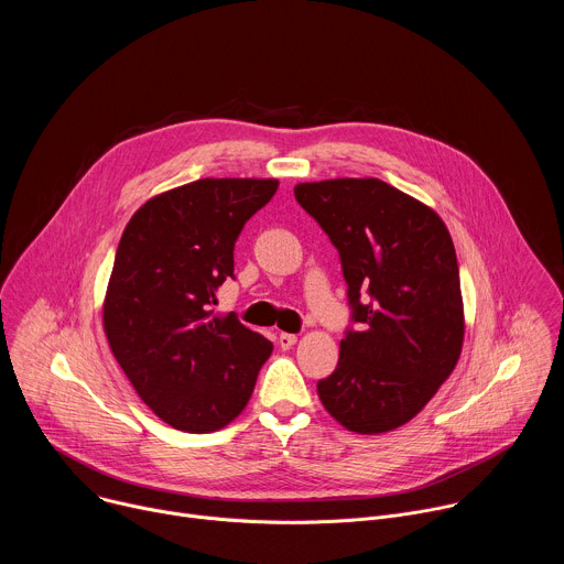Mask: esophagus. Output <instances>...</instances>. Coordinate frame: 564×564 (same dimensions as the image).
Listing matches in <instances>:
<instances>
[{"label":"esophagus","mask_w":564,"mask_h":564,"mask_svg":"<svg viewBox=\"0 0 564 564\" xmlns=\"http://www.w3.org/2000/svg\"><path fill=\"white\" fill-rule=\"evenodd\" d=\"M294 344H296V335H290V333H281V335H279V346H281L283 350H290Z\"/></svg>","instance_id":"34e87169"}]
</instances>
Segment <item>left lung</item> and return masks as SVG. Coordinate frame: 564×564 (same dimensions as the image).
I'll return each instance as SVG.
<instances>
[{
    "label": "left lung",
    "instance_id": "8db88e82",
    "mask_svg": "<svg viewBox=\"0 0 564 564\" xmlns=\"http://www.w3.org/2000/svg\"><path fill=\"white\" fill-rule=\"evenodd\" d=\"M296 203L339 252L350 326L321 404L375 435L413 420L453 372L464 339L459 270L442 218L377 178L301 183Z\"/></svg>",
    "mask_w": 564,
    "mask_h": 564
}]
</instances>
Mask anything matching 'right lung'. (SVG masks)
<instances>
[{"instance_id": "right-lung-1", "label": "right lung", "mask_w": 564, "mask_h": 564, "mask_svg": "<svg viewBox=\"0 0 564 564\" xmlns=\"http://www.w3.org/2000/svg\"><path fill=\"white\" fill-rule=\"evenodd\" d=\"M276 181L203 178L147 200L124 227L105 299L113 357L170 426L212 433L248 406L272 341L214 316L240 229Z\"/></svg>"}]
</instances>
